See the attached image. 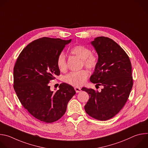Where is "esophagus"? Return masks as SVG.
<instances>
[{"label": "esophagus", "instance_id": "1", "mask_svg": "<svg viewBox=\"0 0 148 148\" xmlns=\"http://www.w3.org/2000/svg\"><path fill=\"white\" fill-rule=\"evenodd\" d=\"M75 89V91L77 93H78V92H80L81 91V89L80 88H78V87H75L74 88Z\"/></svg>", "mask_w": 148, "mask_h": 148}]
</instances>
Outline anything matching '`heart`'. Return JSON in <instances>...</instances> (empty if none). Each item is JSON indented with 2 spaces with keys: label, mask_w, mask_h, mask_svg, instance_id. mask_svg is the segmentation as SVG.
I'll return each instance as SVG.
<instances>
[{
  "label": "heart",
  "mask_w": 148,
  "mask_h": 148,
  "mask_svg": "<svg viewBox=\"0 0 148 148\" xmlns=\"http://www.w3.org/2000/svg\"><path fill=\"white\" fill-rule=\"evenodd\" d=\"M71 54L82 60V65L89 70H94L98 64V57L92 53L91 50L84 45H76L70 50ZM56 64L61 71H65L67 69L66 58L64 53L61 52L57 56ZM88 76V72L85 70L71 72L64 77V81L74 87H80L84 85Z\"/></svg>",
  "instance_id": "b5f03b06"
}]
</instances>
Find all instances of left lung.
Instances as JSON below:
<instances>
[{"label": "left lung", "instance_id": "obj_1", "mask_svg": "<svg viewBox=\"0 0 148 148\" xmlns=\"http://www.w3.org/2000/svg\"><path fill=\"white\" fill-rule=\"evenodd\" d=\"M98 54L99 62L90 81L103 86L99 92L84 87L90 99L84 107L92 118L106 121L116 115L127 101L133 86L130 59L112 39L98 37L91 42Z\"/></svg>", "mask_w": 148, "mask_h": 148}]
</instances>
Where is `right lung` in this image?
Wrapping results in <instances>:
<instances>
[{"instance_id":"1","label":"right lung","mask_w":148,"mask_h":148,"mask_svg":"<svg viewBox=\"0 0 148 148\" xmlns=\"http://www.w3.org/2000/svg\"><path fill=\"white\" fill-rule=\"evenodd\" d=\"M71 40L46 37L35 40L20 53L14 66L13 88L20 103L44 122L60 119L75 94L74 88L66 83L60 84L56 92L50 86V81L60 74L57 57Z\"/></svg>"}]
</instances>
